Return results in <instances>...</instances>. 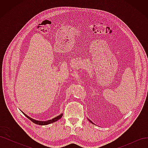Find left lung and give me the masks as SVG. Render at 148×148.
<instances>
[{
  "instance_id": "1",
  "label": "left lung",
  "mask_w": 148,
  "mask_h": 148,
  "mask_svg": "<svg viewBox=\"0 0 148 148\" xmlns=\"http://www.w3.org/2000/svg\"><path fill=\"white\" fill-rule=\"evenodd\" d=\"M88 120H89V122H91V123H92V122H91V120H89V119H88ZM93 124H94V123H93Z\"/></svg>"
}]
</instances>
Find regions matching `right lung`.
Here are the masks:
<instances>
[{"mask_svg": "<svg viewBox=\"0 0 148 148\" xmlns=\"http://www.w3.org/2000/svg\"><path fill=\"white\" fill-rule=\"evenodd\" d=\"M22 112V111H21ZM22 113H23L26 117H27L28 119H29L30 120L32 121V122L36 124L37 125H48V124H50V123H52L53 122H56V121H57L58 120H59L62 118V115H63V114H61L60 115H59V116H57V117L53 118L51 120H47V121H39V120H34L32 118L29 117V116H28L27 115H26L25 114H24L23 112H22Z\"/></svg>", "mask_w": 148, "mask_h": 148, "instance_id": "add662e5", "label": "right lung"}]
</instances>
